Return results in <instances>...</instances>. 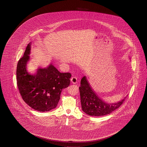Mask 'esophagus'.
<instances>
[{"label": "esophagus", "instance_id": "34e87169", "mask_svg": "<svg viewBox=\"0 0 147 147\" xmlns=\"http://www.w3.org/2000/svg\"><path fill=\"white\" fill-rule=\"evenodd\" d=\"M71 83L72 84H76L77 83V81H78V80H77V78L75 77V76H73L72 78H71Z\"/></svg>", "mask_w": 147, "mask_h": 147}]
</instances>
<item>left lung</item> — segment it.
Returning a JSON list of instances; mask_svg holds the SVG:
<instances>
[{
  "instance_id": "left-lung-1",
  "label": "left lung",
  "mask_w": 147,
  "mask_h": 147,
  "mask_svg": "<svg viewBox=\"0 0 147 147\" xmlns=\"http://www.w3.org/2000/svg\"><path fill=\"white\" fill-rule=\"evenodd\" d=\"M81 107L87 115L100 116L111 114L121 106L125 98L118 102L108 103L98 98L90 87L86 76L81 80L79 87Z\"/></svg>"
}]
</instances>
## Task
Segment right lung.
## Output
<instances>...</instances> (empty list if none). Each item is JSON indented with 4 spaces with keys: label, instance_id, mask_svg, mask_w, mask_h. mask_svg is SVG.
I'll return each mask as SVG.
<instances>
[{
    "label": "right lung",
    "instance_id": "1",
    "mask_svg": "<svg viewBox=\"0 0 147 147\" xmlns=\"http://www.w3.org/2000/svg\"><path fill=\"white\" fill-rule=\"evenodd\" d=\"M31 44L17 64L18 89L23 100L32 108L41 112L49 111L57 107L62 89L69 86L71 74L61 73L52 64L38 69L34 75L29 74L26 65L30 60Z\"/></svg>",
    "mask_w": 147,
    "mask_h": 147
}]
</instances>
